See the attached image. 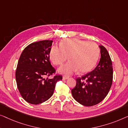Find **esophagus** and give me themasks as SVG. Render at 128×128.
Listing matches in <instances>:
<instances>
[{
    "mask_svg": "<svg viewBox=\"0 0 128 128\" xmlns=\"http://www.w3.org/2000/svg\"><path fill=\"white\" fill-rule=\"evenodd\" d=\"M68 79H69V77L68 76H63L62 77V80H68Z\"/></svg>",
    "mask_w": 128,
    "mask_h": 128,
    "instance_id": "34e87169",
    "label": "esophagus"
}]
</instances>
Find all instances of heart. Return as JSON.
<instances>
[{"label":"heart","mask_w":128,"mask_h":128,"mask_svg":"<svg viewBox=\"0 0 128 128\" xmlns=\"http://www.w3.org/2000/svg\"><path fill=\"white\" fill-rule=\"evenodd\" d=\"M100 54L99 48L93 42L73 38L65 39L60 47L53 46L50 50V60L59 66L68 58L70 61L58 68L59 73L70 75L78 71L84 73L92 69L98 62Z\"/></svg>","instance_id":"obj_1"}]
</instances>
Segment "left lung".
<instances>
[{
  "instance_id": "obj_1",
  "label": "left lung",
  "mask_w": 128,
  "mask_h": 128,
  "mask_svg": "<svg viewBox=\"0 0 128 128\" xmlns=\"http://www.w3.org/2000/svg\"><path fill=\"white\" fill-rule=\"evenodd\" d=\"M101 57L92 71L76 79V86L71 90L74 99L84 106H93L100 102L108 93L112 85V62L107 49L99 46Z\"/></svg>"
}]
</instances>
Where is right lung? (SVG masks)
Masks as SVG:
<instances>
[{"instance_id":"1","label":"right lung","mask_w":128,"mask_h":128,"mask_svg":"<svg viewBox=\"0 0 128 128\" xmlns=\"http://www.w3.org/2000/svg\"><path fill=\"white\" fill-rule=\"evenodd\" d=\"M53 41L41 40L29 44L20 57L16 71L18 89L22 98L32 104L42 103L53 95L56 84L62 80L56 75L53 78H45L56 72L49 59Z\"/></svg>"}]
</instances>
